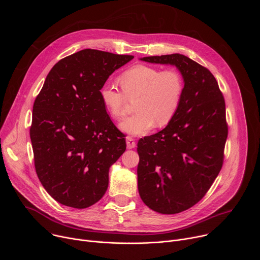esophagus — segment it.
Masks as SVG:
<instances>
[{
	"label": "esophagus",
	"instance_id": "34e87169",
	"mask_svg": "<svg viewBox=\"0 0 260 260\" xmlns=\"http://www.w3.org/2000/svg\"><path fill=\"white\" fill-rule=\"evenodd\" d=\"M126 146H127L128 149H133V148L136 147V142H135L134 138L126 137Z\"/></svg>",
	"mask_w": 260,
	"mask_h": 260
}]
</instances>
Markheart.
Here are the masks:
<instances>
[{"label": "heart", "instance_id": "b5f03b06", "mask_svg": "<svg viewBox=\"0 0 260 260\" xmlns=\"http://www.w3.org/2000/svg\"><path fill=\"white\" fill-rule=\"evenodd\" d=\"M122 91L105 83L100 88L101 100L115 119L125 114L127 100L135 101L136 114L120 123L121 129L132 135H143L153 125L169 124L180 107L184 79L176 69L162 70L148 64H136L119 76Z\"/></svg>", "mask_w": 260, "mask_h": 260}]
</instances>
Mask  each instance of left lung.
Segmentation results:
<instances>
[{
	"label": "left lung",
	"instance_id": "left-lung-1",
	"mask_svg": "<svg viewBox=\"0 0 260 260\" xmlns=\"http://www.w3.org/2000/svg\"><path fill=\"white\" fill-rule=\"evenodd\" d=\"M174 64L184 79L180 107L172 121L138 142V189L144 204L177 214L208 192L224 159L229 134L225 102L213 74L183 54L141 58Z\"/></svg>",
	"mask_w": 260,
	"mask_h": 260
}]
</instances>
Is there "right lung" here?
I'll return each instance as SVG.
<instances>
[{"label": "right lung", "mask_w": 260, "mask_h": 260, "mask_svg": "<svg viewBox=\"0 0 260 260\" xmlns=\"http://www.w3.org/2000/svg\"><path fill=\"white\" fill-rule=\"evenodd\" d=\"M133 58L95 49L71 54L53 66L35 100L29 137L36 173L61 205L88 208L108 188L109 169L126 143L100 88Z\"/></svg>", "instance_id": "1"}]
</instances>
